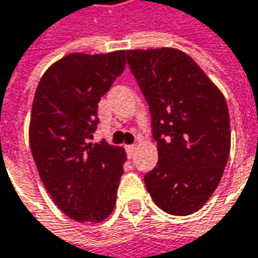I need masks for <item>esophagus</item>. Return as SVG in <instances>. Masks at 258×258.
Segmentation results:
<instances>
[{
	"label": "esophagus",
	"mask_w": 258,
	"mask_h": 258,
	"mask_svg": "<svg viewBox=\"0 0 258 258\" xmlns=\"http://www.w3.org/2000/svg\"><path fill=\"white\" fill-rule=\"evenodd\" d=\"M135 150H137V147H135V145H127V147H126V153H127V157H129V158H132L134 153H135Z\"/></svg>",
	"instance_id": "1"
}]
</instances>
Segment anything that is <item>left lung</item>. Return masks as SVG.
I'll use <instances>...</instances> for the list:
<instances>
[{
  "mask_svg": "<svg viewBox=\"0 0 258 258\" xmlns=\"http://www.w3.org/2000/svg\"><path fill=\"white\" fill-rule=\"evenodd\" d=\"M127 63L150 105L158 163L144 177L163 212L188 216L216 191L230 151L228 104L192 58L176 48L129 49Z\"/></svg>",
  "mask_w": 258,
  "mask_h": 258,
  "instance_id": "left-lung-1",
  "label": "left lung"
}]
</instances>
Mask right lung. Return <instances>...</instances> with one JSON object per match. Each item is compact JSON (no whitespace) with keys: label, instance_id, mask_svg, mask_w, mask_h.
<instances>
[{"label":"right lung","instance_id":"add662e5","mask_svg":"<svg viewBox=\"0 0 258 258\" xmlns=\"http://www.w3.org/2000/svg\"><path fill=\"white\" fill-rule=\"evenodd\" d=\"M124 64L126 51L73 52L46 69L35 92L30 151L52 201L76 222L100 223L114 210L126 153L91 139L98 102Z\"/></svg>","mask_w":258,"mask_h":258}]
</instances>
